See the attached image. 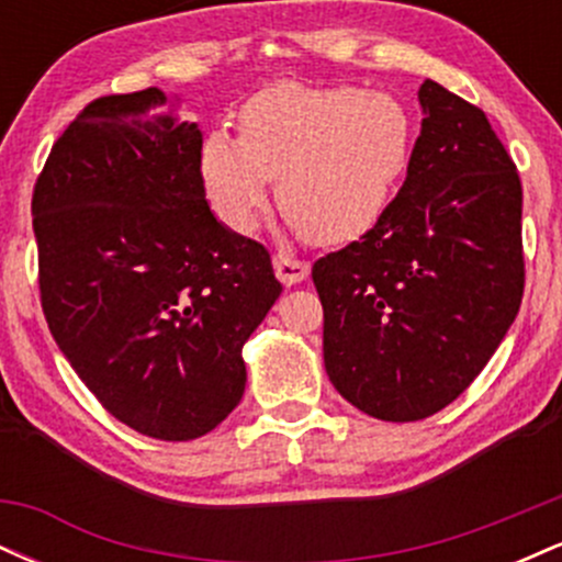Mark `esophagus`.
<instances>
[{"instance_id":"esophagus-1","label":"esophagus","mask_w":562,"mask_h":562,"mask_svg":"<svg viewBox=\"0 0 562 562\" xmlns=\"http://www.w3.org/2000/svg\"><path fill=\"white\" fill-rule=\"evenodd\" d=\"M274 274L282 285H299L308 277V263L288 254H274Z\"/></svg>"}]
</instances>
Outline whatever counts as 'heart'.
I'll use <instances>...</instances> for the list:
<instances>
[{
  "label": "heart",
  "instance_id": "b5f03b06",
  "mask_svg": "<svg viewBox=\"0 0 562 562\" xmlns=\"http://www.w3.org/2000/svg\"><path fill=\"white\" fill-rule=\"evenodd\" d=\"M412 147L415 124L396 97L277 83L245 102L240 137H205L200 173L232 229H254L269 179H277V203L290 224L314 243L338 245L380 222Z\"/></svg>",
  "mask_w": 562,
  "mask_h": 562
}]
</instances>
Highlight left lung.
I'll return each mask as SVG.
<instances>
[{
    "label": "left lung",
    "mask_w": 562,
    "mask_h": 562,
    "mask_svg": "<svg viewBox=\"0 0 562 562\" xmlns=\"http://www.w3.org/2000/svg\"><path fill=\"white\" fill-rule=\"evenodd\" d=\"M398 195L314 263L325 370L389 423L436 415L479 378L524 299V190L486 113L425 79Z\"/></svg>",
    "instance_id": "left-lung-1"
}]
</instances>
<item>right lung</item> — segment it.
Instances as JSON below:
<instances>
[{"label":"right lung","mask_w":562,"mask_h":562,"mask_svg":"<svg viewBox=\"0 0 562 562\" xmlns=\"http://www.w3.org/2000/svg\"><path fill=\"white\" fill-rule=\"evenodd\" d=\"M150 87L89 102L31 200L55 344L97 402L160 441L240 404L243 346L280 299L269 250L209 209L198 124Z\"/></svg>","instance_id":"add662e5"}]
</instances>
